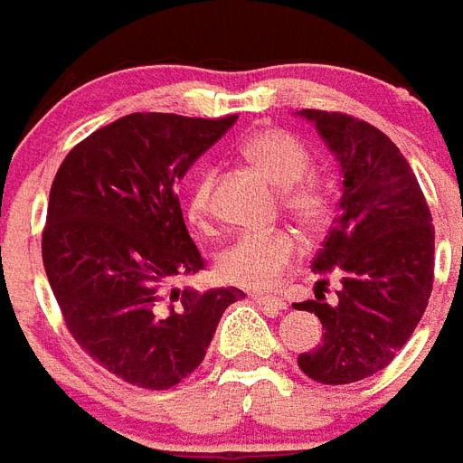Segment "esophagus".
Here are the masks:
<instances>
[{"instance_id": "obj_1", "label": "esophagus", "mask_w": 463, "mask_h": 463, "mask_svg": "<svg viewBox=\"0 0 463 463\" xmlns=\"http://www.w3.org/2000/svg\"><path fill=\"white\" fill-rule=\"evenodd\" d=\"M250 298H253L258 306H265V308L275 310V313H282V310H287V301L284 298H277V296H262V294H250Z\"/></svg>"}]
</instances>
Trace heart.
I'll use <instances>...</instances> for the list:
<instances>
[{"mask_svg":"<svg viewBox=\"0 0 463 463\" xmlns=\"http://www.w3.org/2000/svg\"><path fill=\"white\" fill-rule=\"evenodd\" d=\"M243 160L260 169L277 186H284V210L306 232H320L330 224L335 198L323 179L313 176V155L301 140L282 128H260L241 143ZM213 169H203L188 186V222L203 227L213 210ZM298 255V241L289 229L243 232L222 250L217 272L224 282L246 289H268L282 279Z\"/></svg>","mask_w":463,"mask_h":463,"instance_id":"1","label":"heart"}]
</instances>
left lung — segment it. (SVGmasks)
Instances as JSON below:
<instances>
[{"label": "left lung", "instance_id": "1", "mask_svg": "<svg viewBox=\"0 0 463 463\" xmlns=\"http://www.w3.org/2000/svg\"><path fill=\"white\" fill-rule=\"evenodd\" d=\"M342 165L344 194L313 260L323 344L298 356L310 380L349 384L387 368L425 313L435 277V227L416 174L380 128L344 112L301 109ZM343 287L324 301L329 277Z\"/></svg>", "mask_w": 463, "mask_h": 463}]
</instances>
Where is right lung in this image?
Segmentation results:
<instances>
[{"label": "right lung", "mask_w": 463, "mask_h": 463, "mask_svg": "<svg viewBox=\"0 0 463 463\" xmlns=\"http://www.w3.org/2000/svg\"><path fill=\"white\" fill-rule=\"evenodd\" d=\"M236 114L136 112L73 146L50 188L43 262L80 349L119 380L169 390L203 364L229 289H174L205 268L176 184Z\"/></svg>", "instance_id": "add662e5"}]
</instances>
